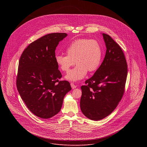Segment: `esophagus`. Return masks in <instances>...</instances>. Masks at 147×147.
I'll return each mask as SVG.
<instances>
[{"mask_svg": "<svg viewBox=\"0 0 147 147\" xmlns=\"http://www.w3.org/2000/svg\"><path fill=\"white\" fill-rule=\"evenodd\" d=\"M70 85H71V87L72 89H75V88H77V86L76 85H74V83H70Z\"/></svg>", "mask_w": 147, "mask_h": 147, "instance_id": "1", "label": "esophagus"}]
</instances>
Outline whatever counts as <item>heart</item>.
<instances>
[{
    "label": "heart",
    "mask_w": 147,
    "mask_h": 147,
    "mask_svg": "<svg viewBox=\"0 0 147 147\" xmlns=\"http://www.w3.org/2000/svg\"><path fill=\"white\" fill-rule=\"evenodd\" d=\"M67 55H58L55 57L56 63L63 71H68L70 67L77 66L70 70L65 78L77 82L83 79L87 71L92 73L99 67L102 58L100 44L95 40L81 38L71 42L67 47Z\"/></svg>",
    "instance_id": "b5f03b06"
}]
</instances>
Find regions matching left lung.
<instances>
[{
  "label": "left lung",
  "mask_w": 147,
  "mask_h": 147,
  "mask_svg": "<svg viewBox=\"0 0 147 147\" xmlns=\"http://www.w3.org/2000/svg\"><path fill=\"white\" fill-rule=\"evenodd\" d=\"M106 47L104 59L92 77L81 86V110L88 119H104L116 108L125 92L127 64L121 47L102 34Z\"/></svg>",
  "instance_id": "obj_1"
}]
</instances>
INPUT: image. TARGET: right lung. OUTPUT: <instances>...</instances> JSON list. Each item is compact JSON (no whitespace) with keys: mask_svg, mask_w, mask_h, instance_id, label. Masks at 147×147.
Instances as JSON below:
<instances>
[{"mask_svg":"<svg viewBox=\"0 0 147 147\" xmlns=\"http://www.w3.org/2000/svg\"><path fill=\"white\" fill-rule=\"evenodd\" d=\"M65 33L45 35L23 51L18 67L16 86L29 110L41 119H49L60 111L65 94L71 89L55 60V50Z\"/></svg>","mask_w":147,"mask_h":147,"instance_id":"1","label":"right lung"}]
</instances>
